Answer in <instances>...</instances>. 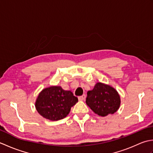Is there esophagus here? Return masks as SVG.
I'll return each instance as SVG.
<instances>
[{
    "label": "esophagus",
    "instance_id": "34e87169",
    "mask_svg": "<svg viewBox=\"0 0 153 153\" xmlns=\"http://www.w3.org/2000/svg\"><path fill=\"white\" fill-rule=\"evenodd\" d=\"M85 98H86L85 95H82V96L78 97V99H79V100H84L85 99Z\"/></svg>",
    "mask_w": 153,
    "mask_h": 153
}]
</instances>
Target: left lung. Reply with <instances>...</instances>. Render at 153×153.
Here are the masks:
<instances>
[{
  "label": "left lung",
  "mask_w": 153,
  "mask_h": 153,
  "mask_svg": "<svg viewBox=\"0 0 153 153\" xmlns=\"http://www.w3.org/2000/svg\"><path fill=\"white\" fill-rule=\"evenodd\" d=\"M121 100L118 91L109 85L98 82L87 92V105L100 116L113 114L120 108Z\"/></svg>",
  "instance_id": "8db88e82"
}]
</instances>
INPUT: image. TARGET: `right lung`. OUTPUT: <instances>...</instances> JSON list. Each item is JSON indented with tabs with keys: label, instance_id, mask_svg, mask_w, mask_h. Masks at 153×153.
<instances>
[{
	"label": "right lung",
	"instance_id": "right-lung-1",
	"mask_svg": "<svg viewBox=\"0 0 153 153\" xmlns=\"http://www.w3.org/2000/svg\"><path fill=\"white\" fill-rule=\"evenodd\" d=\"M77 102L78 99L71 91L64 90L60 86H50L39 93L35 106L43 118L57 121L66 117Z\"/></svg>",
	"mask_w": 153,
	"mask_h": 153
}]
</instances>
